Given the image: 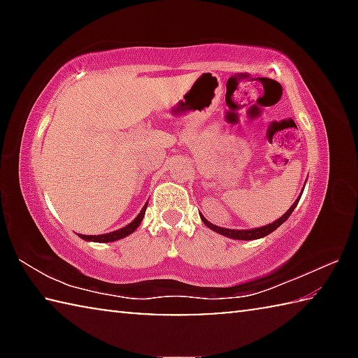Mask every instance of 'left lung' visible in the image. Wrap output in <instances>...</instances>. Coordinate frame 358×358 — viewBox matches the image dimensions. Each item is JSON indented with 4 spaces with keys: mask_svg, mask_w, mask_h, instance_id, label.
<instances>
[{
    "mask_svg": "<svg viewBox=\"0 0 358 358\" xmlns=\"http://www.w3.org/2000/svg\"><path fill=\"white\" fill-rule=\"evenodd\" d=\"M300 197H301V196H299V199H296V201L292 203V207H290V208L286 211V213H284L281 217H278V220H276L275 222L266 224V226H264V227L246 229V230L240 229V230H237V229L217 227V226H215V224H211L208 220H205V217H203L202 215H201V220L203 221L205 226L210 227L211 230H215V232H217V234L224 235V237H229V238H234V240H257V238L266 237V235H270L271 232H273V230H276L278 227H280L281 224H282L284 221H286L290 215H292V211L295 210L296 203H299V201H300Z\"/></svg>",
    "mask_w": 358,
    "mask_h": 358,
    "instance_id": "left-lung-1",
    "label": "left lung"
}]
</instances>
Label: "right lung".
Segmentation results:
<instances>
[{
  "mask_svg": "<svg viewBox=\"0 0 358 358\" xmlns=\"http://www.w3.org/2000/svg\"><path fill=\"white\" fill-rule=\"evenodd\" d=\"M147 207H148V202L143 205V208L141 210V213H138L136 220L131 221L128 226L121 227L118 230H113V232L102 234V235H82V234H78V237L83 238V240H87V241H96V243H110V241H117V240L128 237V235H131L132 232H136V229L141 226V222L143 220L145 210H147Z\"/></svg>",
  "mask_w": 358,
  "mask_h": 358,
  "instance_id": "obj_1",
  "label": "right lung"
}]
</instances>
